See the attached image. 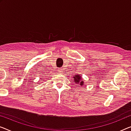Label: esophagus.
Segmentation results:
<instances>
[{
  "instance_id": "34e87169",
  "label": "esophagus",
  "mask_w": 131,
  "mask_h": 131,
  "mask_svg": "<svg viewBox=\"0 0 131 131\" xmlns=\"http://www.w3.org/2000/svg\"><path fill=\"white\" fill-rule=\"evenodd\" d=\"M58 71H59V72H60V73H62V70L61 69H59V70H58Z\"/></svg>"
}]
</instances>
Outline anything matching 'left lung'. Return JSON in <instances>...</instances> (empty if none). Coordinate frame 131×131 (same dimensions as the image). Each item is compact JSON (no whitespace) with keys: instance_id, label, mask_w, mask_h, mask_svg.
Instances as JSON below:
<instances>
[{"instance_id":"1","label":"left lung","mask_w":131,"mask_h":131,"mask_svg":"<svg viewBox=\"0 0 131 131\" xmlns=\"http://www.w3.org/2000/svg\"><path fill=\"white\" fill-rule=\"evenodd\" d=\"M73 81L76 83V84L81 85V86L84 85V80H83L82 76L80 75H75L73 76Z\"/></svg>"}]
</instances>
